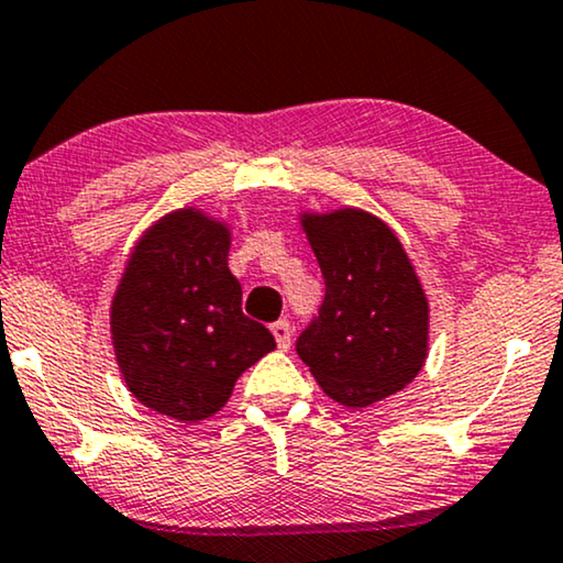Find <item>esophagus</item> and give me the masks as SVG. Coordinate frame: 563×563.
Listing matches in <instances>:
<instances>
[{
  "label": "esophagus",
  "mask_w": 563,
  "mask_h": 563,
  "mask_svg": "<svg viewBox=\"0 0 563 563\" xmlns=\"http://www.w3.org/2000/svg\"><path fill=\"white\" fill-rule=\"evenodd\" d=\"M269 330H273V334H275L277 347H280V351H288L290 338H294V330H290L288 319H280V322H275L273 327H269Z\"/></svg>",
  "instance_id": "obj_1"
}]
</instances>
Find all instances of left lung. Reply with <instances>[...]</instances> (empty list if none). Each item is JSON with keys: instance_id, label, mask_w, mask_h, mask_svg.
Returning <instances> with one entry per match:
<instances>
[{"instance_id": "8db88e82", "label": "left lung", "mask_w": 563, "mask_h": 563, "mask_svg": "<svg viewBox=\"0 0 563 563\" xmlns=\"http://www.w3.org/2000/svg\"><path fill=\"white\" fill-rule=\"evenodd\" d=\"M324 301L296 340L319 387L347 408L400 393L426 361L429 303L400 241L364 210L306 216Z\"/></svg>"}]
</instances>
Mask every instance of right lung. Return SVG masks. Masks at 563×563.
<instances>
[{"label":"right lung","mask_w":563,"mask_h":563,"mask_svg":"<svg viewBox=\"0 0 563 563\" xmlns=\"http://www.w3.org/2000/svg\"><path fill=\"white\" fill-rule=\"evenodd\" d=\"M229 244L216 220L170 212L134 246L113 296V351L126 387L176 421L223 408L239 376L275 347L273 332L241 311Z\"/></svg>","instance_id":"1"}]
</instances>
